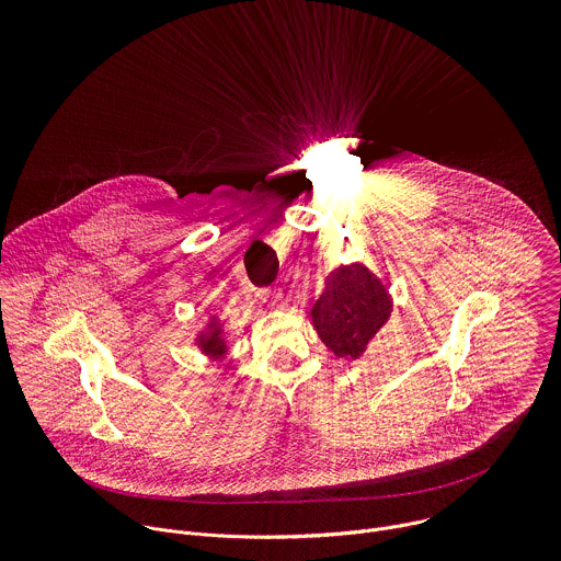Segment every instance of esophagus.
<instances>
[{
    "mask_svg": "<svg viewBox=\"0 0 561 561\" xmlns=\"http://www.w3.org/2000/svg\"><path fill=\"white\" fill-rule=\"evenodd\" d=\"M260 295H262V299H264L268 306H273V308H284V306H286L282 290H277V288H275V290H262Z\"/></svg>",
    "mask_w": 561,
    "mask_h": 561,
    "instance_id": "1",
    "label": "esophagus"
}]
</instances>
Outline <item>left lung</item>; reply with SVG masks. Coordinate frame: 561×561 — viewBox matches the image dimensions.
Wrapping results in <instances>:
<instances>
[{
	"instance_id": "8db88e82",
	"label": "left lung",
	"mask_w": 561,
	"mask_h": 561,
	"mask_svg": "<svg viewBox=\"0 0 561 561\" xmlns=\"http://www.w3.org/2000/svg\"><path fill=\"white\" fill-rule=\"evenodd\" d=\"M392 310L386 286L364 266H340L310 310L312 327L329 351L357 359Z\"/></svg>"
}]
</instances>
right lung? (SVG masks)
Returning <instances> with one entry per match:
<instances>
[{
    "mask_svg": "<svg viewBox=\"0 0 561 561\" xmlns=\"http://www.w3.org/2000/svg\"><path fill=\"white\" fill-rule=\"evenodd\" d=\"M197 344L199 348L210 355V357H224L226 355V342H224V333L221 327L217 324V317H210V322L206 327V331H202L197 335Z\"/></svg>",
    "mask_w": 561,
    "mask_h": 561,
    "instance_id": "add662e5",
    "label": "right lung"
}]
</instances>
